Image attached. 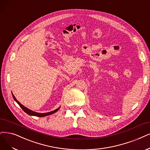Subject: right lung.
<instances>
[{
  "label": "right lung",
  "mask_w": 150,
  "mask_h": 150,
  "mask_svg": "<svg viewBox=\"0 0 150 150\" xmlns=\"http://www.w3.org/2000/svg\"><path fill=\"white\" fill-rule=\"evenodd\" d=\"M12 96H13V99H14V100L18 104V105L21 107V108L24 110V112H25L26 114H28V115H30L37 116V117H45V116H47V115H51V114H54V113H55V112H56L57 111V110L60 109V107H59V108H58L57 109H55L54 110H52V111L48 112H46V113H39V112H36L33 111V110H31L29 109L28 108H27L25 107V106H23V105H22L19 101H18V100L15 98V96L13 95V94L12 93Z\"/></svg>",
  "instance_id": "obj_1"
}]
</instances>
